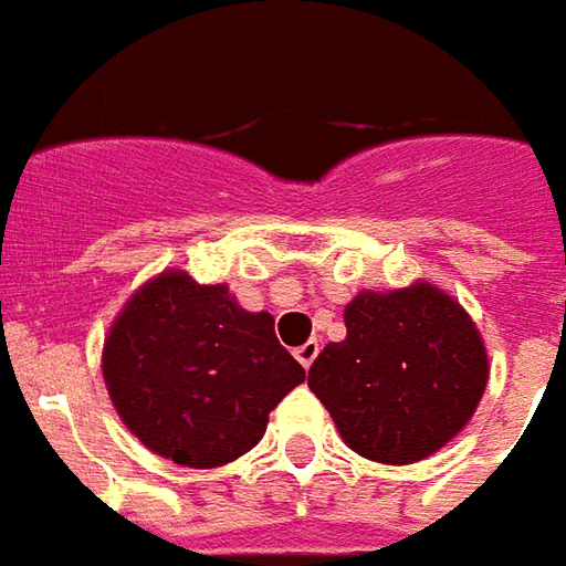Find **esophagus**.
<instances>
[{"mask_svg": "<svg viewBox=\"0 0 566 566\" xmlns=\"http://www.w3.org/2000/svg\"><path fill=\"white\" fill-rule=\"evenodd\" d=\"M318 352H322V346H318V339H310V343H303V346H300V349H296L294 355H296V361H300V365L310 370L312 361L318 358Z\"/></svg>", "mask_w": 566, "mask_h": 566, "instance_id": "1", "label": "esophagus"}]
</instances>
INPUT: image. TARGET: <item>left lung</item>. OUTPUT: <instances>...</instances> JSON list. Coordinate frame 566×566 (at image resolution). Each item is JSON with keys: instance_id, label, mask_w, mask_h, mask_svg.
<instances>
[{"instance_id": "1", "label": "left lung", "mask_w": 566, "mask_h": 566, "mask_svg": "<svg viewBox=\"0 0 566 566\" xmlns=\"http://www.w3.org/2000/svg\"><path fill=\"white\" fill-rule=\"evenodd\" d=\"M488 352L472 318L432 284L346 306V339L310 367V389L355 453L405 465L444 448L475 413Z\"/></svg>"}]
</instances>
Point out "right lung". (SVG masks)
<instances>
[{"mask_svg":"<svg viewBox=\"0 0 566 566\" xmlns=\"http://www.w3.org/2000/svg\"><path fill=\"white\" fill-rule=\"evenodd\" d=\"M104 379L146 448L211 469L254 448L306 370L279 343L270 312H244L227 284L165 272L113 324Z\"/></svg>","mask_w":566,"mask_h":566,"instance_id":"obj_1","label":"right lung"}]
</instances>
